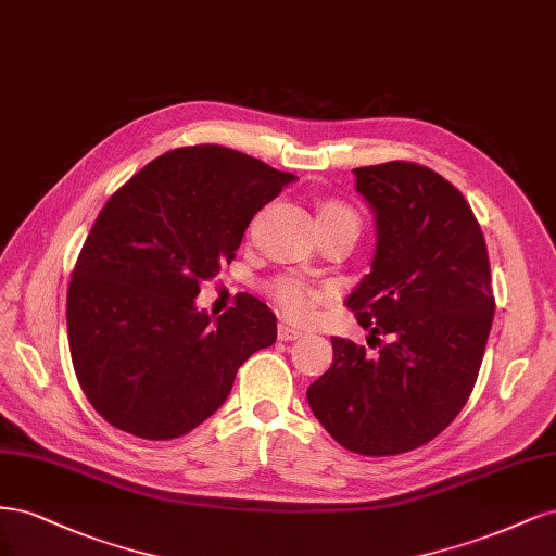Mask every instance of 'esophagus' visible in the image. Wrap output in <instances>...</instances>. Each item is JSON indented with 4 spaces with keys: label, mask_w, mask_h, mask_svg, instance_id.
Masks as SVG:
<instances>
[{
    "label": "esophagus",
    "mask_w": 556,
    "mask_h": 556,
    "mask_svg": "<svg viewBox=\"0 0 556 556\" xmlns=\"http://www.w3.org/2000/svg\"><path fill=\"white\" fill-rule=\"evenodd\" d=\"M277 334H279L281 342H293V339H300L304 332L300 328L291 326V324H286V320H281L279 328H277Z\"/></svg>",
    "instance_id": "obj_1"
}]
</instances>
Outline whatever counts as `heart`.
Listing matches in <instances>:
<instances>
[{"label":"heart","mask_w":556,"mask_h":556,"mask_svg":"<svg viewBox=\"0 0 556 556\" xmlns=\"http://www.w3.org/2000/svg\"><path fill=\"white\" fill-rule=\"evenodd\" d=\"M337 217H353L351 207L337 201H324L318 205V222L326 219H337ZM277 302L281 304V309L286 314H291L295 318H309L316 312V304L326 298L324 289H314L309 283H302L298 279H279L273 289Z\"/></svg>","instance_id":"obj_1"}]
</instances>
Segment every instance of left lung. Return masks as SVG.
Returning <instances> with one entry per match:
<instances>
[{
  "label": "left lung",
  "instance_id": "8db88e82",
  "mask_svg": "<svg viewBox=\"0 0 556 556\" xmlns=\"http://www.w3.org/2000/svg\"><path fill=\"white\" fill-rule=\"evenodd\" d=\"M374 212L369 275L346 298L369 355L330 337L334 361L307 390L318 422L346 451L408 453L432 441L467 404L494 318L490 258L464 195L408 161L353 168Z\"/></svg>",
  "mask_w": 556,
  "mask_h": 556
}]
</instances>
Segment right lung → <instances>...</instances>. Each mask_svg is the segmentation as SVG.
<instances>
[{
	"mask_svg": "<svg viewBox=\"0 0 556 556\" xmlns=\"http://www.w3.org/2000/svg\"><path fill=\"white\" fill-rule=\"evenodd\" d=\"M293 180L242 152L195 146L161 154L111 195L66 298L71 357L101 418L138 439L185 437L226 402L247 357L275 344L277 316L254 295L219 318L195 298Z\"/></svg>",
	"mask_w": 556,
	"mask_h": 556,
	"instance_id": "right-lung-1",
	"label": "right lung"
}]
</instances>
